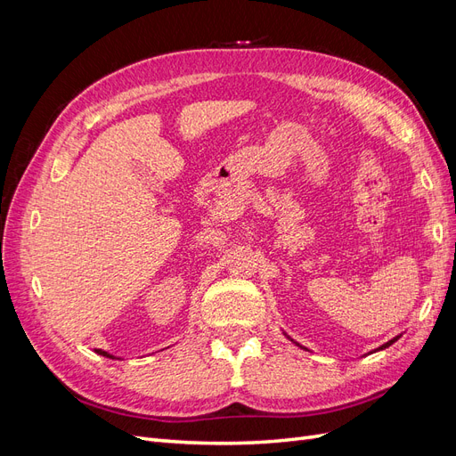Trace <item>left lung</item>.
Returning a JSON list of instances; mask_svg holds the SVG:
<instances>
[{"label":"left lung","instance_id":"obj_1","mask_svg":"<svg viewBox=\"0 0 456 456\" xmlns=\"http://www.w3.org/2000/svg\"><path fill=\"white\" fill-rule=\"evenodd\" d=\"M283 335H285V337H287V338H289V340H291V342H295V340H293V338H291V337H289V335H287V333H283ZM399 337H402V335H397V337H394V338H392V340H388V342H386V344H382V346H379V348H377V350H370V352H369V354H375V352H380V350H384V348H388V346H392V344H394V342H395V340H397V338H399ZM295 344H297V346H298V348H305V346H302V344H298V342H295ZM305 350H306V348H305ZM365 355H367V354H365Z\"/></svg>","mask_w":456,"mask_h":456}]
</instances>
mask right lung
Returning <instances> with one entry per match:
<instances>
[{
    "label": "right lung",
    "instance_id": "right-lung-1",
    "mask_svg": "<svg viewBox=\"0 0 456 456\" xmlns=\"http://www.w3.org/2000/svg\"><path fill=\"white\" fill-rule=\"evenodd\" d=\"M94 352H96V354H101V355H104V357H110V360H119V357H116V355H112V354H108V352H104V350H99V348H96Z\"/></svg>",
    "mask_w": 456,
    "mask_h": 456
}]
</instances>
